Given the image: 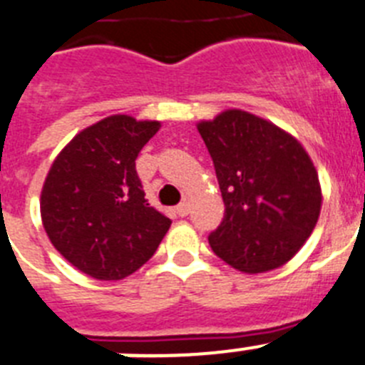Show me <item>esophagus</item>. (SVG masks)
Returning a JSON list of instances; mask_svg holds the SVG:
<instances>
[{"mask_svg": "<svg viewBox=\"0 0 365 365\" xmlns=\"http://www.w3.org/2000/svg\"><path fill=\"white\" fill-rule=\"evenodd\" d=\"M189 211H191V204H189L187 200H183L182 204L176 207V213H178L180 217H187V215H189Z\"/></svg>", "mask_w": 365, "mask_h": 365, "instance_id": "1", "label": "esophagus"}]
</instances>
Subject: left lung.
<instances>
[{
	"label": "left lung",
	"mask_w": 365,
	"mask_h": 365,
	"mask_svg": "<svg viewBox=\"0 0 365 365\" xmlns=\"http://www.w3.org/2000/svg\"><path fill=\"white\" fill-rule=\"evenodd\" d=\"M196 128L213 158L226 207L209 235L213 252L244 274L287 264L322 211L318 170L303 145L272 121L237 108Z\"/></svg>",
	"instance_id": "1"
}]
</instances>
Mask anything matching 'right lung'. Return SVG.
<instances>
[{
  "label": "right lung",
  "instance_id": "add662e5",
  "mask_svg": "<svg viewBox=\"0 0 365 365\" xmlns=\"http://www.w3.org/2000/svg\"><path fill=\"white\" fill-rule=\"evenodd\" d=\"M160 121L115 113L78 132L51 165L40 196L51 244L82 274L119 281L154 255L170 218L145 200L135 158Z\"/></svg>",
  "mask_w": 365,
  "mask_h": 365
}]
</instances>
